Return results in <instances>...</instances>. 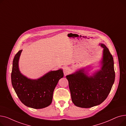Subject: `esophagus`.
<instances>
[{"instance_id":"esophagus-1","label":"esophagus","mask_w":126,"mask_h":126,"mask_svg":"<svg viewBox=\"0 0 126 126\" xmlns=\"http://www.w3.org/2000/svg\"><path fill=\"white\" fill-rule=\"evenodd\" d=\"M69 71H70V69L67 66H65L63 69V72H64V74H65V75L68 74V72H69Z\"/></svg>"}]
</instances>
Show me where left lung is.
Returning a JSON list of instances; mask_svg holds the SVG:
<instances>
[{
  "label": "left lung",
  "instance_id": "8db88e82",
  "mask_svg": "<svg viewBox=\"0 0 126 126\" xmlns=\"http://www.w3.org/2000/svg\"><path fill=\"white\" fill-rule=\"evenodd\" d=\"M102 67L93 76L88 77L81 69L68 75L71 100L76 106L88 108L103 103L109 94L115 80L113 58L103 44Z\"/></svg>",
  "mask_w": 126,
  "mask_h": 126
}]
</instances>
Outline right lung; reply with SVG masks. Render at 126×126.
<instances>
[{
  "mask_svg": "<svg viewBox=\"0 0 126 126\" xmlns=\"http://www.w3.org/2000/svg\"><path fill=\"white\" fill-rule=\"evenodd\" d=\"M22 50L13 61L12 84L20 101L26 106L41 109L52 102L53 92L59 80L64 76L62 69L51 71L37 80H31L23 76L18 68V61Z\"/></svg>",
  "mask_w": 126,
  "mask_h": 126,
  "instance_id": "obj_1",
  "label": "right lung"
}]
</instances>
